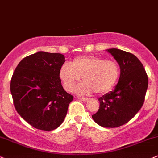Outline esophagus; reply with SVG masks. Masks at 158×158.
<instances>
[{"label": "esophagus", "instance_id": "esophagus-1", "mask_svg": "<svg viewBox=\"0 0 158 158\" xmlns=\"http://www.w3.org/2000/svg\"><path fill=\"white\" fill-rule=\"evenodd\" d=\"M78 99L80 100L81 101H84V102H86V101H89L88 98H80V97H78Z\"/></svg>", "mask_w": 158, "mask_h": 158}]
</instances>
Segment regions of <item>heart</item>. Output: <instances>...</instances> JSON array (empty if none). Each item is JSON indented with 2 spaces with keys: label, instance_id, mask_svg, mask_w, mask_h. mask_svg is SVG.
I'll return each instance as SVG.
<instances>
[{
  "label": "heart",
  "instance_id": "1",
  "mask_svg": "<svg viewBox=\"0 0 158 158\" xmlns=\"http://www.w3.org/2000/svg\"><path fill=\"white\" fill-rule=\"evenodd\" d=\"M120 75L119 65L97 56L76 57L71 63H65L60 70V77L66 90L71 92L82 77L83 83L76 89L79 95L106 93L114 87Z\"/></svg>",
  "mask_w": 158,
  "mask_h": 158
}]
</instances>
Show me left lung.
<instances>
[{
	"mask_svg": "<svg viewBox=\"0 0 158 158\" xmlns=\"http://www.w3.org/2000/svg\"><path fill=\"white\" fill-rule=\"evenodd\" d=\"M106 51L118 63L120 76L114 89L99 98V109L92 117L101 126L117 127L131 120L141 109L148 87V77L142 63L134 55L116 48Z\"/></svg>",
	"mask_w": 158,
	"mask_h": 158,
	"instance_id": "left-lung-1",
	"label": "left lung"
}]
</instances>
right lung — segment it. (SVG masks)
<instances>
[{
    "label": "right lung",
    "instance_id": "add662e5",
    "mask_svg": "<svg viewBox=\"0 0 158 158\" xmlns=\"http://www.w3.org/2000/svg\"><path fill=\"white\" fill-rule=\"evenodd\" d=\"M60 53L37 52L22 60L11 77L10 89L16 110L35 128L52 131L64 121L73 97L61 85Z\"/></svg>",
    "mask_w": 158,
    "mask_h": 158
}]
</instances>
